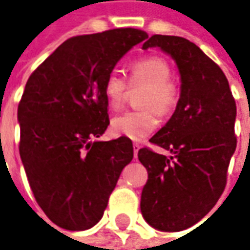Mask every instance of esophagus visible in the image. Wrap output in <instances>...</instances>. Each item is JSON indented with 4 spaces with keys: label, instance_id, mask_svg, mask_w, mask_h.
<instances>
[{
    "label": "esophagus",
    "instance_id": "obj_1",
    "mask_svg": "<svg viewBox=\"0 0 250 250\" xmlns=\"http://www.w3.org/2000/svg\"><path fill=\"white\" fill-rule=\"evenodd\" d=\"M140 147H142V146L139 145V143H133V154H135V157L137 155V151L140 150Z\"/></svg>",
    "mask_w": 250,
    "mask_h": 250
}]
</instances>
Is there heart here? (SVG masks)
<instances>
[{
  "instance_id": "b5f03b06",
  "label": "heart",
  "mask_w": 250,
  "mask_h": 250,
  "mask_svg": "<svg viewBox=\"0 0 250 250\" xmlns=\"http://www.w3.org/2000/svg\"><path fill=\"white\" fill-rule=\"evenodd\" d=\"M170 64L160 55H148L135 60L129 66L128 82L115 70L107 74L103 92L107 104L111 108H118L125 102L128 83L132 88L145 86L139 99V105L143 108L129 110L114 117L111 121L114 135L142 140L158 128L157 113L161 117H168L175 111L180 98V88L170 78Z\"/></svg>"
}]
</instances>
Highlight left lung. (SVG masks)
I'll use <instances>...</instances> for the list:
<instances>
[{
	"label": "left lung",
	"instance_id": "left-lung-1",
	"mask_svg": "<svg viewBox=\"0 0 250 250\" xmlns=\"http://www.w3.org/2000/svg\"><path fill=\"white\" fill-rule=\"evenodd\" d=\"M151 46H160L176 60L182 93L170 120L150 139L173 155L148 147L137 154L148 172L140 209L154 229L180 231L208 215L224 191L237 147V105L222 68L195 43L155 34L143 49Z\"/></svg>",
	"mask_w": 250,
	"mask_h": 250
}]
</instances>
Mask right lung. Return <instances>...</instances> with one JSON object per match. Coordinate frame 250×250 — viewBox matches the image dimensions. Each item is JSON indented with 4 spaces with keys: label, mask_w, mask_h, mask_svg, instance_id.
Here are the masks:
<instances>
[{
    "label": "right lung",
    "mask_w": 250,
    "mask_h": 250,
    "mask_svg": "<svg viewBox=\"0 0 250 250\" xmlns=\"http://www.w3.org/2000/svg\"><path fill=\"white\" fill-rule=\"evenodd\" d=\"M147 37L137 28L71 37L27 80L18 107L20 158L37 204L62 229L95 226L133 158L128 137L93 139L110 125L104 78Z\"/></svg>",
    "instance_id": "right-lung-1"
}]
</instances>
